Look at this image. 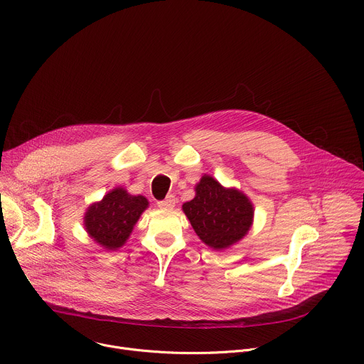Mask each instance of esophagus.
Returning <instances> with one entry per match:
<instances>
[{
    "label": "esophagus",
    "mask_w": 364,
    "mask_h": 364,
    "mask_svg": "<svg viewBox=\"0 0 364 364\" xmlns=\"http://www.w3.org/2000/svg\"><path fill=\"white\" fill-rule=\"evenodd\" d=\"M176 201H177L176 197L173 194H170V196H167L166 200L159 201V207H161V209H173V207L176 205Z\"/></svg>",
    "instance_id": "obj_1"
}]
</instances>
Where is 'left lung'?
Returning a JSON list of instances; mask_svg holds the SVG:
<instances>
[{
    "label": "left lung",
    "mask_w": 364,
    "mask_h": 364,
    "mask_svg": "<svg viewBox=\"0 0 364 364\" xmlns=\"http://www.w3.org/2000/svg\"><path fill=\"white\" fill-rule=\"evenodd\" d=\"M197 236L216 250L229 247L249 230L253 207L237 190L223 188L213 177L204 176L196 187V197L183 204Z\"/></svg>",
    "instance_id": "8db88e82"
}]
</instances>
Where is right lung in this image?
Segmentation results:
<instances>
[{
	"mask_svg": "<svg viewBox=\"0 0 364 364\" xmlns=\"http://www.w3.org/2000/svg\"><path fill=\"white\" fill-rule=\"evenodd\" d=\"M148 207L144 196H131L124 188H115L92 204L85 216L87 233L108 250L121 247L129 237L141 213Z\"/></svg>",
	"mask_w": 364,
	"mask_h": 364,
	"instance_id": "right-lung-1",
	"label": "right lung"
}]
</instances>
